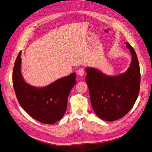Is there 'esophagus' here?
Segmentation results:
<instances>
[{"instance_id": "obj_1", "label": "esophagus", "mask_w": 152, "mask_h": 152, "mask_svg": "<svg viewBox=\"0 0 152 152\" xmlns=\"http://www.w3.org/2000/svg\"><path fill=\"white\" fill-rule=\"evenodd\" d=\"M77 75H78L79 76H83V75L85 74V71L83 70V69H79L77 70Z\"/></svg>"}]
</instances>
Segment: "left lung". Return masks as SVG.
Instances as JSON below:
<instances>
[{"label": "left lung", "instance_id": "1", "mask_svg": "<svg viewBox=\"0 0 152 152\" xmlns=\"http://www.w3.org/2000/svg\"><path fill=\"white\" fill-rule=\"evenodd\" d=\"M132 55L128 69L118 76H107L93 68H87L86 81L92 108L104 121H113L124 116L138 98L140 86V70L137 55L126 42Z\"/></svg>", "mask_w": 152, "mask_h": 152}]
</instances>
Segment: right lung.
Returning a JSON list of instances; mask_svg holds the SVG:
<instances>
[{
    "instance_id": "add662e5",
    "label": "right lung",
    "mask_w": 152,
    "mask_h": 152,
    "mask_svg": "<svg viewBox=\"0 0 152 152\" xmlns=\"http://www.w3.org/2000/svg\"><path fill=\"white\" fill-rule=\"evenodd\" d=\"M21 51L15 60L12 83L15 96L24 111L37 121L53 124L64 116L69 93L76 83V74L63 77L49 86L37 88L24 80L20 72Z\"/></svg>"
}]
</instances>
